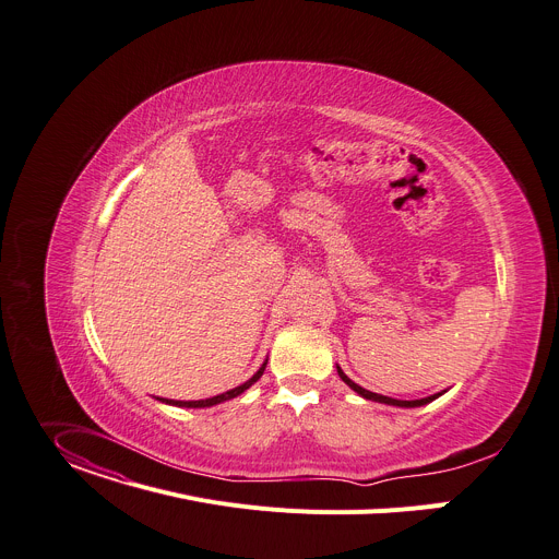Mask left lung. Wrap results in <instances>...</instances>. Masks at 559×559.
Listing matches in <instances>:
<instances>
[{"label":"left lung","instance_id":"left-lung-1","mask_svg":"<svg viewBox=\"0 0 559 559\" xmlns=\"http://www.w3.org/2000/svg\"><path fill=\"white\" fill-rule=\"evenodd\" d=\"M338 377L354 390V392H359L361 396H366V399H370V401H379V403H388V405H401V408H417V405H426V403H430V401H435L439 394H432V396H426V399H417V401H399V399H392V396H383V394H377V392H370V390H366V388H361V385H357L354 381H349L345 374H343V370L338 368Z\"/></svg>","mask_w":559,"mask_h":559}]
</instances>
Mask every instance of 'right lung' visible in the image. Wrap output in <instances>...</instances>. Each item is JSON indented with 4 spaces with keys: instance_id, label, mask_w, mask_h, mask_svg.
Masks as SVG:
<instances>
[{
    "instance_id": "obj_1",
    "label": "right lung",
    "mask_w": 559,
    "mask_h": 559,
    "mask_svg": "<svg viewBox=\"0 0 559 559\" xmlns=\"http://www.w3.org/2000/svg\"><path fill=\"white\" fill-rule=\"evenodd\" d=\"M265 366H267V364H263V368H261L257 374H253L249 381H245L242 385H238V388H234V390H229V392H223V394H218V396L200 399V401H169V399H163V401H167V403H171V405H180V408H207V405H216V403H223V401H227V399H234V396L242 394L251 383H257V381L263 377Z\"/></svg>"
}]
</instances>
